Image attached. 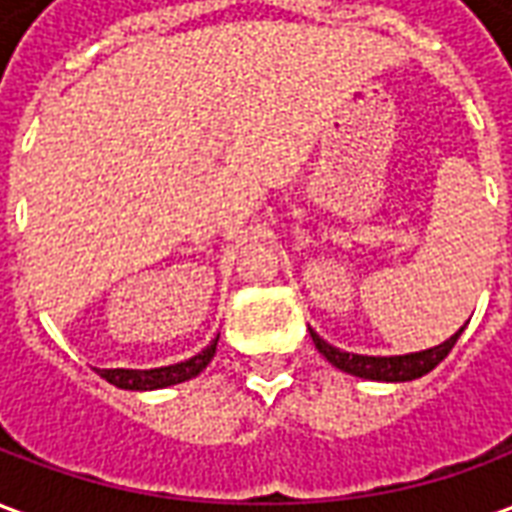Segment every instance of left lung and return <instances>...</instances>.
Returning a JSON list of instances; mask_svg holds the SVG:
<instances>
[{
  "label": "left lung",
  "mask_w": 512,
  "mask_h": 512,
  "mask_svg": "<svg viewBox=\"0 0 512 512\" xmlns=\"http://www.w3.org/2000/svg\"><path fill=\"white\" fill-rule=\"evenodd\" d=\"M466 326H461L458 332L452 334L450 340H444L436 348H428V351H417V354H403V356H362V354H348V351H340L323 340L321 334H312V343L321 351L329 362H332L337 370H343L348 376L356 378H370V381H414V378H422L425 373H430L433 367L439 365L444 356L450 354L452 345L458 343V337Z\"/></svg>",
  "instance_id": "8db88e82"
}]
</instances>
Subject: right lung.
<instances>
[{"mask_svg":"<svg viewBox=\"0 0 512 512\" xmlns=\"http://www.w3.org/2000/svg\"><path fill=\"white\" fill-rule=\"evenodd\" d=\"M216 343L219 337H213L211 345H205L200 354L191 356L186 362L167 367H153V370H126V367H115V370H98L101 378H106L109 384H115L117 389H136V392H145V389H164V386L183 384L189 378L200 376L205 367L211 365L213 354H216Z\"/></svg>","mask_w":512,"mask_h":512,"instance_id":"right-lung-1","label":"right lung"}]
</instances>
